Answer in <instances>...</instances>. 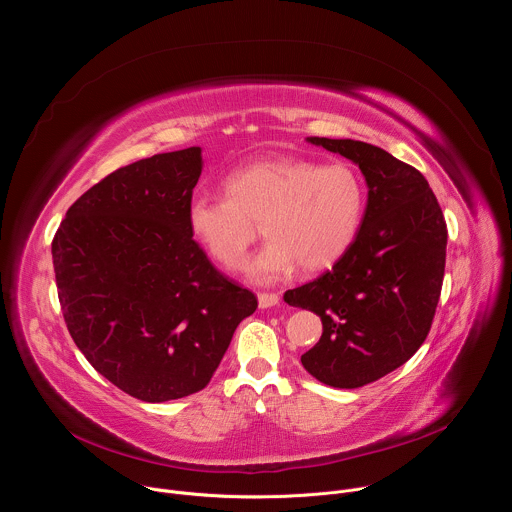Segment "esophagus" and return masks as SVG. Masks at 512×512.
<instances>
[{
  "instance_id": "34e87169",
  "label": "esophagus",
  "mask_w": 512,
  "mask_h": 512,
  "mask_svg": "<svg viewBox=\"0 0 512 512\" xmlns=\"http://www.w3.org/2000/svg\"><path fill=\"white\" fill-rule=\"evenodd\" d=\"M257 302H259L261 310H267V308H273V306L279 304V296L277 294H267V291H261V294L257 296Z\"/></svg>"
}]
</instances>
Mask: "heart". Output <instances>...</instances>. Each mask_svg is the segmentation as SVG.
Masks as SVG:
<instances>
[{
  "label": "heart",
  "mask_w": 512,
  "mask_h": 512,
  "mask_svg": "<svg viewBox=\"0 0 512 512\" xmlns=\"http://www.w3.org/2000/svg\"><path fill=\"white\" fill-rule=\"evenodd\" d=\"M225 196L194 194L186 204L192 241L218 265L237 269L255 239V223L267 243L245 265L249 281L269 285L298 267L322 271L354 243L367 186L348 164L304 158H267L231 170Z\"/></svg>",
  "instance_id": "heart-1"
}]
</instances>
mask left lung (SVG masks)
<instances>
[{
  "instance_id": "obj_1",
  "label": "left lung",
  "mask_w": 512,
  "mask_h": 512,
  "mask_svg": "<svg viewBox=\"0 0 512 512\" xmlns=\"http://www.w3.org/2000/svg\"><path fill=\"white\" fill-rule=\"evenodd\" d=\"M308 143L356 164L369 196L350 249L283 300L322 320L304 369L324 385L356 389L399 369L423 344L442 291L448 229L423 174L389 152L354 139Z\"/></svg>"
}]
</instances>
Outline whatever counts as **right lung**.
I'll return each instance as SVG.
<instances>
[{
	"label": "right lung",
	"mask_w": 512,
	"mask_h": 512,
	"mask_svg": "<svg viewBox=\"0 0 512 512\" xmlns=\"http://www.w3.org/2000/svg\"><path fill=\"white\" fill-rule=\"evenodd\" d=\"M202 164L194 145L115 170L68 208L52 241L72 340L97 373L148 403L204 389L257 310L188 233Z\"/></svg>",
	"instance_id": "right-lung-1"
}]
</instances>
